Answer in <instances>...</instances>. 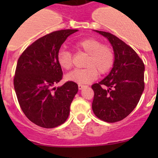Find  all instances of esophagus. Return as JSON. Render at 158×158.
<instances>
[{
  "mask_svg": "<svg viewBox=\"0 0 158 158\" xmlns=\"http://www.w3.org/2000/svg\"><path fill=\"white\" fill-rule=\"evenodd\" d=\"M78 87H79V89H82L83 88H85V85H82V84H79V85H78Z\"/></svg>",
  "mask_w": 158,
  "mask_h": 158,
  "instance_id": "34e87169",
  "label": "esophagus"
}]
</instances>
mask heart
Here are the masks:
<instances>
[{
    "label": "heart",
    "mask_w": 158,
    "mask_h": 158,
    "mask_svg": "<svg viewBox=\"0 0 158 158\" xmlns=\"http://www.w3.org/2000/svg\"><path fill=\"white\" fill-rule=\"evenodd\" d=\"M77 50L87 54L85 69L72 71L66 76L67 80L79 84H87L95 80L100 75L110 71L114 63V52L111 47L104 45L95 38H85L76 44ZM57 62L60 67L69 70L73 66V55L66 49H60L57 53Z\"/></svg>",
    "instance_id": "b5f03b06"
}]
</instances>
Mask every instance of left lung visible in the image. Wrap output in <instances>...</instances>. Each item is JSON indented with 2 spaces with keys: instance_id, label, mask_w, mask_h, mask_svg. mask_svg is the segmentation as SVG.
Segmentation results:
<instances>
[{
  "instance_id": "obj_1",
  "label": "left lung",
  "mask_w": 158,
  "mask_h": 158,
  "mask_svg": "<svg viewBox=\"0 0 158 158\" xmlns=\"http://www.w3.org/2000/svg\"><path fill=\"white\" fill-rule=\"evenodd\" d=\"M95 31L109 40L115 59L109 74L92 85V108L98 118L113 123L126 118L138 105L144 89V64L122 40L108 32Z\"/></svg>"
}]
</instances>
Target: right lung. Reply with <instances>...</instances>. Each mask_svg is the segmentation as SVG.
I'll list each match as a JSON object with an SVG mask.
<instances>
[{"label": "right lung", "instance_id": "right-lung-1", "mask_svg": "<svg viewBox=\"0 0 158 158\" xmlns=\"http://www.w3.org/2000/svg\"><path fill=\"white\" fill-rule=\"evenodd\" d=\"M76 31L57 30L39 38L17 61L14 85L19 105L27 118L42 128H55L69 117L78 85L68 81L55 87L63 79L57 53L66 38Z\"/></svg>", "mask_w": 158, "mask_h": 158}]
</instances>
